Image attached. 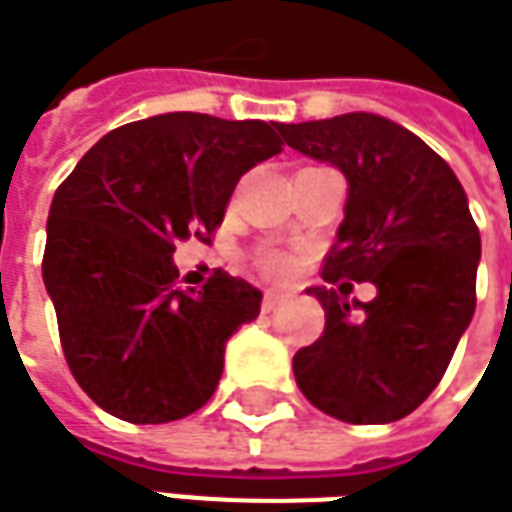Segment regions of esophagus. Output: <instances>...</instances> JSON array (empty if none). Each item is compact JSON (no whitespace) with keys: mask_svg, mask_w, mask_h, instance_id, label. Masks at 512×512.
<instances>
[{"mask_svg":"<svg viewBox=\"0 0 512 512\" xmlns=\"http://www.w3.org/2000/svg\"><path fill=\"white\" fill-rule=\"evenodd\" d=\"M286 300V294H280V291L274 289H266V294H263V311H274L280 303Z\"/></svg>","mask_w":512,"mask_h":512,"instance_id":"esophagus-1","label":"esophagus"}]
</instances>
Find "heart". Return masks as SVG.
Instances as JSON below:
<instances>
[{
  "mask_svg": "<svg viewBox=\"0 0 512 512\" xmlns=\"http://www.w3.org/2000/svg\"><path fill=\"white\" fill-rule=\"evenodd\" d=\"M257 266L266 274H283L289 272V257L280 255V252H263L257 257Z\"/></svg>",
  "mask_w": 512,
  "mask_h": 512,
  "instance_id": "obj_1",
  "label": "heart"
}]
</instances>
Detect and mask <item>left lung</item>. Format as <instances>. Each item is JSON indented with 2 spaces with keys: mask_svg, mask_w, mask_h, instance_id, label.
Listing matches in <instances>:
<instances>
[{
  "mask_svg": "<svg viewBox=\"0 0 512 512\" xmlns=\"http://www.w3.org/2000/svg\"><path fill=\"white\" fill-rule=\"evenodd\" d=\"M280 133L348 181L345 221L323 260L328 286L309 289L326 328L294 354V379L340 422H397L431 397L476 309L482 240L465 189L422 138L382 115L345 113ZM340 279L374 282L378 297L348 307L333 289Z\"/></svg>",
  "mask_w": 512,
  "mask_h": 512,
  "instance_id": "obj_1",
  "label": "left lung"
}]
</instances>
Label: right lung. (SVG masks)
<instances>
[{
    "label": "right lung",
    "mask_w": 512,
    "mask_h": 512,
    "mask_svg": "<svg viewBox=\"0 0 512 512\" xmlns=\"http://www.w3.org/2000/svg\"><path fill=\"white\" fill-rule=\"evenodd\" d=\"M283 124L152 115L107 133L56 189L42 277L84 394L135 425L203 408L226 340L263 294L223 269L181 289L175 243L209 240L240 175L283 150Z\"/></svg>",
    "instance_id": "right-lung-1"
}]
</instances>
